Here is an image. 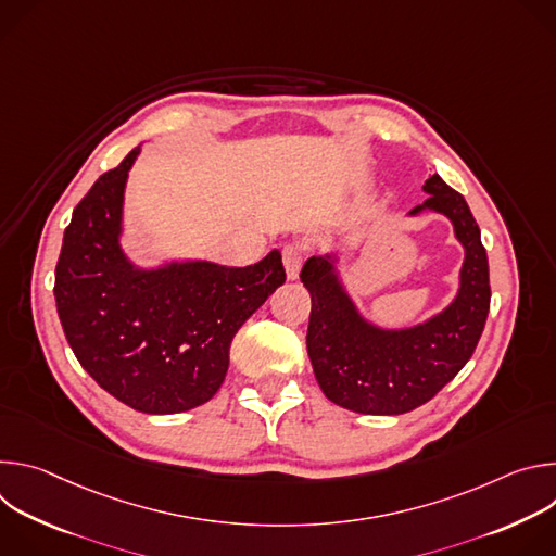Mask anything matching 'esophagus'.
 <instances>
[{
	"instance_id": "1",
	"label": "esophagus",
	"mask_w": 556,
	"mask_h": 556,
	"mask_svg": "<svg viewBox=\"0 0 556 556\" xmlns=\"http://www.w3.org/2000/svg\"><path fill=\"white\" fill-rule=\"evenodd\" d=\"M281 260H283V268L290 281L299 279L301 273V264H303V249L299 244H286L281 251Z\"/></svg>"
}]
</instances>
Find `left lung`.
<instances>
[{
  "instance_id": "left-lung-1",
  "label": "left lung",
  "mask_w": 556,
  "mask_h": 556,
  "mask_svg": "<svg viewBox=\"0 0 556 556\" xmlns=\"http://www.w3.org/2000/svg\"><path fill=\"white\" fill-rule=\"evenodd\" d=\"M422 191L429 198L407 215H444L464 249L457 292L442 312L409 328H380L350 296L334 251L312 255L301 270L312 299L305 343L316 382L328 401L356 414L401 416L429 403L468 363L484 332L491 283L480 226L438 174Z\"/></svg>"
}]
</instances>
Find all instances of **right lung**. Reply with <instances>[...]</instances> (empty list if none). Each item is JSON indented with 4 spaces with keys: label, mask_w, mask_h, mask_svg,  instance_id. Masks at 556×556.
Instances as JSON below:
<instances>
[{
    "label": "right lung",
    "mask_w": 556,
    "mask_h": 556,
    "mask_svg": "<svg viewBox=\"0 0 556 556\" xmlns=\"http://www.w3.org/2000/svg\"><path fill=\"white\" fill-rule=\"evenodd\" d=\"M103 174L76 204L54 273L56 312L81 367L127 407L167 416L211 401L230 341L286 281L281 253L244 268L204 260L136 266L123 244L129 169Z\"/></svg>",
    "instance_id": "1"
}]
</instances>
